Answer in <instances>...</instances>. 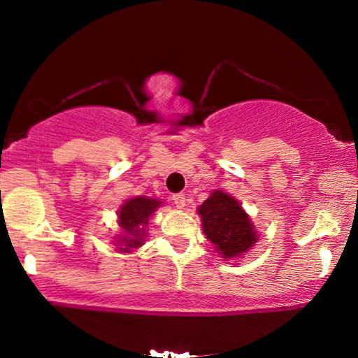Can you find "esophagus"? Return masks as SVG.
Here are the masks:
<instances>
[{"label":"esophagus","mask_w":358,"mask_h":358,"mask_svg":"<svg viewBox=\"0 0 358 358\" xmlns=\"http://www.w3.org/2000/svg\"><path fill=\"white\" fill-rule=\"evenodd\" d=\"M173 200H174V205L178 208H184L185 207V195L184 194L173 195Z\"/></svg>","instance_id":"1"}]
</instances>
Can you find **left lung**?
Listing matches in <instances>:
<instances>
[{"label":"left lung","instance_id":"1","mask_svg":"<svg viewBox=\"0 0 358 358\" xmlns=\"http://www.w3.org/2000/svg\"><path fill=\"white\" fill-rule=\"evenodd\" d=\"M205 236L224 261L248 256L259 233L243 205L224 190H213L197 208Z\"/></svg>","mask_w":358,"mask_h":358}]
</instances>
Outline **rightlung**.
I'll list each match as a JSON object with an SVG mask.
<instances>
[{
  "label": "right lung",
  "instance_id": "1",
  "mask_svg": "<svg viewBox=\"0 0 358 358\" xmlns=\"http://www.w3.org/2000/svg\"><path fill=\"white\" fill-rule=\"evenodd\" d=\"M163 207V200L146 195L127 199L117 210V224L119 231L112 238V244L119 252L131 254L141 248L148 234V222L156 210Z\"/></svg>",
  "mask_w": 358,
  "mask_h": 358
}]
</instances>
